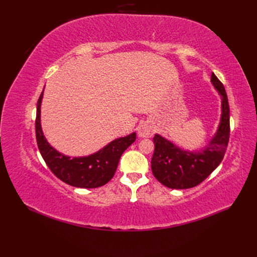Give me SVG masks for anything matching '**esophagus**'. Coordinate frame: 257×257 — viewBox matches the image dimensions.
I'll list each match as a JSON object with an SVG mask.
<instances>
[{"label":"esophagus","mask_w":257,"mask_h":257,"mask_svg":"<svg viewBox=\"0 0 257 257\" xmlns=\"http://www.w3.org/2000/svg\"><path fill=\"white\" fill-rule=\"evenodd\" d=\"M139 137H150L153 134V126L150 122H144L137 128Z\"/></svg>","instance_id":"esophagus-1"}]
</instances>
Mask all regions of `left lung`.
I'll return each mask as SVG.
<instances>
[{
    "label": "left lung",
    "mask_w": 257,
    "mask_h": 257,
    "mask_svg": "<svg viewBox=\"0 0 257 257\" xmlns=\"http://www.w3.org/2000/svg\"><path fill=\"white\" fill-rule=\"evenodd\" d=\"M211 82L222 99V113L216 133L204 149L183 150L159 134L153 137L151 169L154 177L169 189H190L203 182L220 165L229 139V106L224 85L212 73Z\"/></svg>",
    "instance_id": "obj_1"
}]
</instances>
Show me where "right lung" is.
<instances>
[{
    "mask_svg": "<svg viewBox=\"0 0 257 257\" xmlns=\"http://www.w3.org/2000/svg\"><path fill=\"white\" fill-rule=\"evenodd\" d=\"M44 90L38 98L35 133L37 146L46 164L60 180L81 189H95L113 177L122 153L136 141V133L116 138L103 149L88 157L71 158L60 153L49 145L41 125V105Z\"/></svg>",
    "mask_w": 257,
    "mask_h": 257,
    "instance_id": "1",
    "label": "right lung"
}]
</instances>
